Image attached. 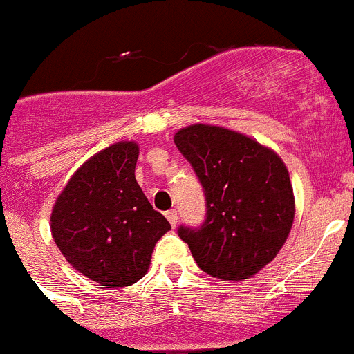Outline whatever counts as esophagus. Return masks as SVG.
Listing matches in <instances>:
<instances>
[{
  "instance_id": "1",
  "label": "esophagus",
  "mask_w": 354,
  "mask_h": 354,
  "mask_svg": "<svg viewBox=\"0 0 354 354\" xmlns=\"http://www.w3.org/2000/svg\"><path fill=\"white\" fill-rule=\"evenodd\" d=\"M165 216H167V220L170 221V225H172V227H176L177 220H178V218H177V211L176 209H169L165 213Z\"/></svg>"
}]
</instances>
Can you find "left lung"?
<instances>
[{"instance_id":"obj_1","label":"left lung","mask_w":354,"mask_h":354,"mask_svg":"<svg viewBox=\"0 0 354 354\" xmlns=\"http://www.w3.org/2000/svg\"><path fill=\"white\" fill-rule=\"evenodd\" d=\"M174 141L206 201L203 223L180 225L178 236L207 274L250 278L276 257L291 230L295 201L285 163L257 141L218 126L184 127Z\"/></svg>"}]
</instances>
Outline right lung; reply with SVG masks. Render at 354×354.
I'll use <instances>...</instances> for the list:
<instances>
[{
  "mask_svg": "<svg viewBox=\"0 0 354 354\" xmlns=\"http://www.w3.org/2000/svg\"><path fill=\"white\" fill-rule=\"evenodd\" d=\"M140 148L115 143L83 163L50 216L56 245L76 271L104 288L147 274L155 243L170 223L134 178Z\"/></svg>",
  "mask_w": 354,
  "mask_h": 354,
  "instance_id": "obj_1",
  "label": "right lung"
}]
</instances>
